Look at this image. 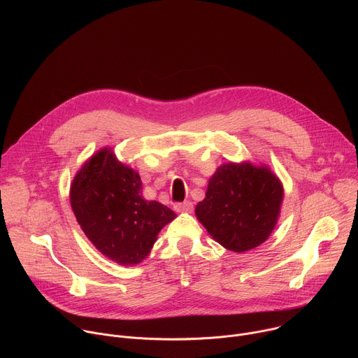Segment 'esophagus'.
<instances>
[{"label": "esophagus", "instance_id": "esophagus-1", "mask_svg": "<svg viewBox=\"0 0 358 358\" xmlns=\"http://www.w3.org/2000/svg\"><path fill=\"white\" fill-rule=\"evenodd\" d=\"M174 210H176L177 213H192L194 206H192V202H191V201H184V202H178V203H176V206H174Z\"/></svg>", "mask_w": 358, "mask_h": 358}]
</instances>
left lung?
Wrapping results in <instances>:
<instances>
[{"instance_id": "8db88e82", "label": "left lung", "mask_w": 358, "mask_h": 358, "mask_svg": "<svg viewBox=\"0 0 358 358\" xmlns=\"http://www.w3.org/2000/svg\"><path fill=\"white\" fill-rule=\"evenodd\" d=\"M283 195L282 181L268 166L229 162L211 176L195 215L214 241L242 253L269 238L280 215Z\"/></svg>"}]
</instances>
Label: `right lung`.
<instances>
[{
    "label": "right lung",
    "mask_w": 358,
    "mask_h": 358,
    "mask_svg": "<svg viewBox=\"0 0 358 358\" xmlns=\"http://www.w3.org/2000/svg\"><path fill=\"white\" fill-rule=\"evenodd\" d=\"M69 196L87 239L122 266L143 262L159 232L177 217L163 203L143 198L138 173L119 162L110 147L97 150L85 162L73 177Z\"/></svg>",
    "instance_id": "add662e5"
}]
</instances>
